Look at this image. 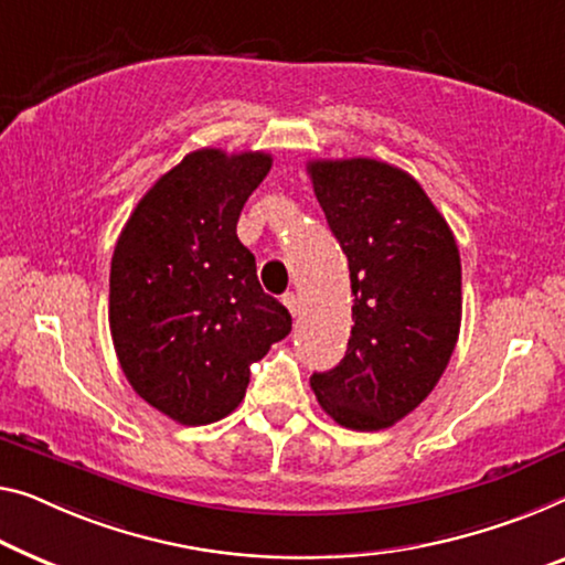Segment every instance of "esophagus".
Returning <instances> with one entry per match:
<instances>
[{
    "instance_id": "obj_1",
    "label": "esophagus",
    "mask_w": 565,
    "mask_h": 565,
    "mask_svg": "<svg viewBox=\"0 0 565 565\" xmlns=\"http://www.w3.org/2000/svg\"><path fill=\"white\" fill-rule=\"evenodd\" d=\"M284 305H286V309L291 311V317H297L299 315V309H301V301H299V297L294 291H289V294H284Z\"/></svg>"
}]
</instances>
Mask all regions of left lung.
<instances>
[{"label": "left lung", "instance_id": "1", "mask_svg": "<svg viewBox=\"0 0 565 565\" xmlns=\"http://www.w3.org/2000/svg\"><path fill=\"white\" fill-rule=\"evenodd\" d=\"M307 172L355 297L348 352L311 375V391L340 426L381 431L424 403L457 348L459 248L424 188L398 167L315 159Z\"/></svg>", "mask_w": 565, "mask_h": 565}]
</instances>
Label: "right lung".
<instances>
[{
	"mask_svg": "<svg viewBox=\"0 0 565 565\" xmlns=\"http://www.w3.org/2000/svg\"><path fill=\"white\" fill-rule=\"evenodd\" d=\"M271 154L190 151L159 177L116 241L108 324L126 381L177 424L238 408L250 365L291 332L238 241L241 210Z\"/></svg>",
	"mask_w": 565,
	"mask_h": 565,
	"instance_id": "add662e5",
	"label": "right lung"
}]
</instances>
